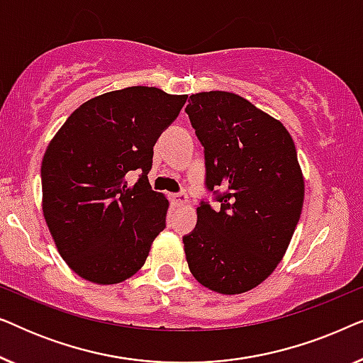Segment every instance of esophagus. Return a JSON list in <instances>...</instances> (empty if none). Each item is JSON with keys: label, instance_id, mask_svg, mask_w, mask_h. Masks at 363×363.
<instances>
[{"label": "esophagus", "instance_id": "obj_1", "mask_svg": "<svg viewBox=\"0 0 363 363\" xmlns=\"http://www.w3.org/2000/svg\"><path fill=\"white\" fill-rule=\"evenodd\" d=\"M170 201H172L173 206H183V205H186V203H188V196H186L185 191L172 193Z\"/></svg>", "mask_w": 363, "mask_h": 363}]
</instances>
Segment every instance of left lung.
<instances>
[{
	"mask_svg": "<svg viewBox=\"0 0 363 363\" xmlns=\"http://www.w3.org/2000/svg\"><path fill=\"white\" fill-rule=\"evenodd\" d=\"M185 112L205 153V186L220 201L198 206L183 236L191 274L220 294L261 284L284 256L299 221L304 180L279 121L231 92L193 94Z\"/></svg>",
	"mask_w": 363,
	"mask_h": 363,
	"instance_id": "1",
	"label": "left lung"
}]
</instances>
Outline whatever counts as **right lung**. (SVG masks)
Listing matches in <instances>:
<instances>
[{"instance_id": "obj_1", "label": "right lung", "mask_w": 363, "mask_h": 363, "mask_svg": "<svg viewBox=\"0 0 363 363\" xmlns=\"http://www.w3.org/2000/svg\"><path fill=\"white\" fill-rule=\"evenodd\" d=\"M185 102L143 86L102 94L76 108L49 143L44 218L62 259L84 279L117 284L145 264L168 210L148 183L153 145ZM132 171L139 180L128 186Z\"/></svg>"}]
</instances>
